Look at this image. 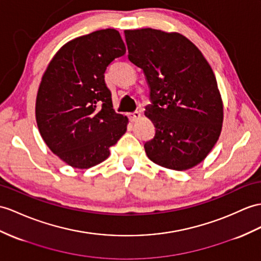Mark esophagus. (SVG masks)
<instances>
[{
  "label": "esophagus",
  "instance_id": "1",
  "mask_svg": "<svg viewBox=\"0 0 261 261\" xmlns=\"http://www.w3.org/2000/svg\"><path fill=\"white\" fill-rule=\"evenodd\" d=\"M128 117H129V119L132 120V122H136L137 119H139L141 118V113L139 112H134V113H129L128 114Z\"/></svg>",
  "mask_w": 261,
  "mask_h": 261
}]
</instances>
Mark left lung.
Segmentation results:
<instances>
[{
  "label": "left lung",
  "instance_id": "1",
  "mask_svg": "<svg viewBox=\"0 0 261 261\" xmlns=\"http://www.w3.org/2000/svg\"><path fill=\"white\" fill-rule=\"evenodd\" d=\"M128 59L143 69L151 104L145 115L156 133L144 148L151 162L186 170L217 143L224 107L215 74L194 43L179 33L126 30Z\"/></svg>",
  "mask_w": 261,
  "mask_h": 261
}]
</instances>
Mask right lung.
<instances>
[{"label": "right lung", "instance_id": "obj_1", "mask_svg": "<svg viewBox=\"0 0 261 261\" xmlns=\"http://www.w3.org/2000/svg\"><path fill=\"white\" fill-rule=\"evenodd\" d=\"M126 53L118 31H95L67 42L49 62L35 104L41 136L56 156L90 168L110 156L128 118L113 110L106 67Z\"/></svg>", "mask_w": 261, "mask_h": 261}]
</instances>
